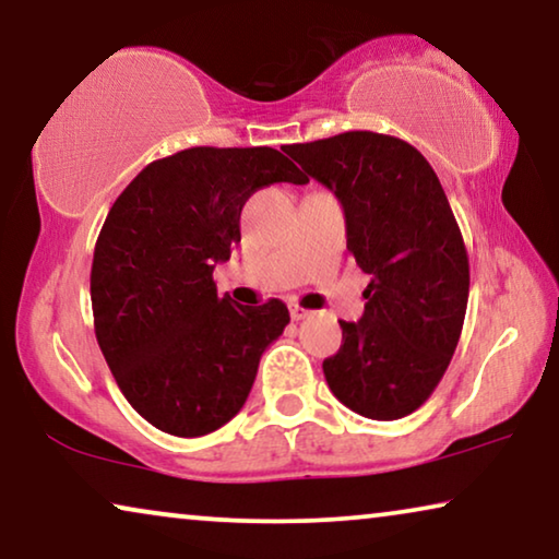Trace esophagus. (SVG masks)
Returning <instances> with one entry per match:
<instances>
[{
  "instance_id": "34e87169",
  "label": "esophagus",
  "mask_w": 559,
  "mask_h": 559,
  "mask_svg": "<svg viewBox=\"0 0 559 559\" xmlns=\"http://www.w3.org/2000/svg\"><path fill=\"white\" fill-rule=\"evenodd\" d=\"M308 313H311V311H308V308H304V306H298V304L290 306V319H294V321H301V319H306Z\"/></svg>"
}]
</instances>
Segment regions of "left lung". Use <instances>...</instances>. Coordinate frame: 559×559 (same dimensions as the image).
<instances>
[{
  "mask_svg": "<svg viewBox=\"0 0 559 559\" xmlns=\"http://www.w3.org/2000/svg\"><path fill=\"white\" fill-rule=\"evenodd\" d=\"M286 153L341 200L346 248L371 276L323 377L352 412L402 419L435 394L464 326L469 258L449 200L427 157L394 135L352 130Z\"/></svg>",
  "mask_w": 559,
  "mask_h": 559,
  "instance_id": "8db88e82",
  "label": "left lung"
}]
</instances>
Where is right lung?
<instances>
[{
  "label": "right lung",
  "instance_id": "1",
  "mask_svg": "<svg viewBox=\"0 0 559 559\" xmlns=\"http://www.w3.org/2000/svg\"><path fill=\"white\" fill-rule=\"evenodd\" d=\"M273 182H308L273 147H188L145 165L99 230L90 296L115 381L145 421L203 437L243 409L258 361L290 321L278 298L238 306L213 281L240 211Z\"/></svg>",
  "mask_w": 559,
  "mask_h": 559
}]
</instances>
